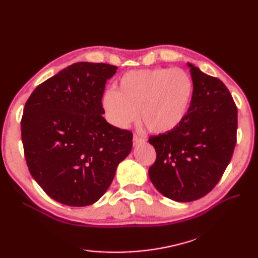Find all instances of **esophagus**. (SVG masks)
I'll return each instance as SVG.
<instances>
[{
  "instance_id": "1",
  "label": "esophagus",
  "mask_w": 258,
  "mask_h": 258,
  "mask_svg": "<svg viewBox=\"0 0 258 258\" xmlns=\"http://www.w3.org/2000/svg\"><path fill=\"white\" fill-rule=\"evenodd\" d=\"M144 141H145L144 138L140 137V136H137V135L134 136V145H138V144L142 143V142H144Z\"/></svg>"
}]
</instances>
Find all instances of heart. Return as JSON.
Wrapping results in <instances>:
<instances>
[{
  "instance_id": "heart-1",
  "label": "heart",
  "mask_w": 258,
  "mask_h": 258,
  "mask_svg": "<svg viewBox=\"0 0 258 258\" xmlns=\"http://www.w3.org/2000/svg\"><path fill=\"white\" fill-rule=\"evenodd\" d=\"M194 92L190 76L181 69L157 68L123 74L115 90H107L102 107L107 120L126 128L140 120L153 134H167L183 122Z\"/></svg>"
}]
</instances>
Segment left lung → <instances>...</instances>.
I'll return each mask as SVG.
<instances>
[{"mask_svg":"<svg viewBox=\"0 0 258 258\" xmlns=\"http://www.w3.org/2000/svg\"><path fill=\"white\" fill-rule=\"evenodd\" d=\"M194 92L185 119L171 132L148 139L156 161L154 186L178 202L200 199L220 182L237 142L238 110L225 84L187 63Z\"/></svg>","mask_w":258,"mask_h":258,"instance_id":"obj_1","label":"left lung"}]
</instances>
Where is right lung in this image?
I'll return each mask as SVG.
<instances>
[{
    "instance_id": "1",
    "label": "right lung",
    "mask_w": 258,
    "mask_h": 258,
    "mask_svg": "<svg viewBox=\"0 0 258 258\" xmlns=\"http://www.w3.org/2000/svg\"><path fill=\"white\" fill-rule=\"evenodd\" d=\"M117 67L77 62L38 85L23 108L21 139L32 177L50 198L95 204L132 148V132L102 114L106 81Z\"/></svg>"
}]
</instances>
